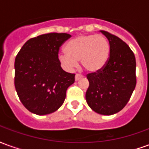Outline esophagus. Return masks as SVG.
I'll use <instances>...</instances> for the list:
<instances>
[{
  "instance_id": "34e87169",
  "label": "esophagus",
  "mask_w": 149,
  "mask_h": 149,
  "mask_svg": "<svg viewBox=\"0 0 149 149\" xmlns=\"http://www.w3.org/2000/svg\"><path fill=\"white\" fill-rule=\"evenodd\" d=\"M81 77H82V75L78 74L77 73V74H76V76H75V80H76V81H79Z\"/></svg>"
}]
</instances>
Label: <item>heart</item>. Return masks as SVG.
Here are the masks:
<instances>
[{"label": "heart", "instance_id": "heart-1", "mask_svg": "<svg viewBox=\"0 0 149 149\" xmlns=\"http://www.w3.org/2000/svg\"><path fill=\"white\" fill-rule=\"evenodd\" d=\"M65 51L59 55V61L67 70L72 69L81 61L86 71L97 72L109 61L110 46L108 40L101 35H82L68 41Z\"/></svg>", "mask_w": 149, "mask_h": 149}]
</instances>
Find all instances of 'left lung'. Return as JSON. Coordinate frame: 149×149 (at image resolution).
<instances>
[{
  "instance_id": "1",
  "label": "left lung",
  "mask_w": 149,
  "mask_h": 149,
  "mask_svg": "<svg viewBox=\"0 0 149 149\" xmlns=\"http://www.w3.org/2000/svg\"><path fill=\"white\" fill-rule=\"evenodd\" d=\"M110 54L103 69L87 74L89 82L85 94L88 106L101 115H112L127 104L136 84V58L129 46L107 31Z\"/></svg>"
}]
</instances>
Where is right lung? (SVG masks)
Here are the masks:
<instances>
[{
	"label": "right lung",
	"instance_id": "obj_1",
	"mask_svg": "<svg viewBox=\"0 0 149 149\" xmlns=\"http://www.w3.org/2000/svg\"><path fill=\"white\" fill-rule=\"evenodd\" d=\"M68 33L43 34L31 38L15 59L14 84L19 99L29 112L46 115L61 106L75 74L64 71L59 61L60 47Z\"/></svg>",
	"mask_w": 149,
	"mask_h": 149
}]
</instances>
